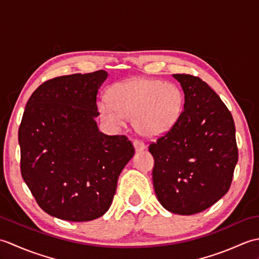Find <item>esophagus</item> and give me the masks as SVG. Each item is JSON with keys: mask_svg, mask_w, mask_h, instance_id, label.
Here are the masks:
<instances>
[{"mask_svg": "<svg viewBox=\"0 0 259 259\" xmlns=\"http://www.w3.org/2000/svg\"><path fill=\"white\" fill-rule=\"evenodd\" d=\"M134 146H135L136 151H142L146 148L145 142H142L140 140H135L134 141Z\"/></svg>", "mask_w": 259, "mask_h": 259, "instance_id": "esophagus-1", "label": "esophagus"}]
</instances>
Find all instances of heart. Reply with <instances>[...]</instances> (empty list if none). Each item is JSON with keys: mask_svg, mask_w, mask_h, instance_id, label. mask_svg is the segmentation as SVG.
Returning a JSON list of instances; mask_svg holds the SVG:
<instances>
[{"mask_svg": "<svg viewBox=\"0 0 259 259\" xmlns=\"http://www.w3.org/2000/svg\"><path fill=\"white\" fill-rule=\"evenodd\" d=\"M183 108L184 96L177 85L151 79L119 82L109 90L108 98L98 103L99 113L106 122L118 126L125 118H133L135 130L146 137L168 131Z\"/></svg>", "mask_w": 259, "mask_h": 259, "instance_id": "heart-1", "label": "heart"}]
</instances>
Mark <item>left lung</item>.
Returning <instances> with one entry per match:
<instances>
[{
    "label": "left lung",
    "mask_w": 259,
    "mask_h": 259,
    "mask_svg": "<svg viewBox=\"0 0 259 259\" xmlns=\"http://www.w3.org/2000/svg\"><path fill=\"white\" fill-rule=\"evenodd\" d=\"M185 93L176 123L149 145L152 181L159 202L170 212L194 214L228 191L238 161L233 115L206 82L174 74Z\"/></svg>",
    "instance_id": "left-lung-1"
}]
</instances>
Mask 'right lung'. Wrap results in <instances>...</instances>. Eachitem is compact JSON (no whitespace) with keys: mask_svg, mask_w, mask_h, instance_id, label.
<instances>
[{"mask_svg":"<svg viewBox=\"0 0 259 259\" xmlns=\"http://www.w3.org/2000/svg\"><path fill=\"white\" fill-rule=\"evenodd\" d=\"M103 70L58 76L37 87L19 128L21 175L47 213L89 222L106 213L135 148L100 133L97 95Z\"/></svg>","mask_w":259,"mask_h":259,"instance_id":"add662e5","label":"right lung"}]
</instances>
